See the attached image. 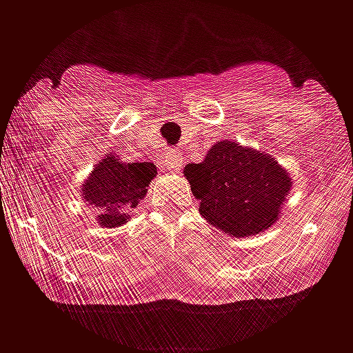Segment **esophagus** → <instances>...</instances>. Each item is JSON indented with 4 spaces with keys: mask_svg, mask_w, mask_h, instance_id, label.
I'll use <instances>...</instances> for the list:
<instances>
[{
    "mask_svg": "<svg viewBox=\"0 0 353 353\" xmlns=\"http://www.w3.org/2000/svg\"><path fill=\"white\" fill-rule=\"evenodd\" d=\"M181 165H183V161H181V157H179L176 152L168 154L167 159H165V167H167L168 170H176Z\"/></svg>",
    "mask_w": 353,
    "mask_h": 353,
    "instance_id": "esophagus-1",
    "label": "esophagus"
}]
</instances>
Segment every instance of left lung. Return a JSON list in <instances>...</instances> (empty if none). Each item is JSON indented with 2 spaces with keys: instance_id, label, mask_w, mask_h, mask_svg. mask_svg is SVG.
<instances>
[{
  "instance_id": "obj_1",
  "label": "left lung",
  "mask_w": 353,
  "mask_h": 353,
  "mask_svg": "<svg viewBox=\"0 0 353 353\" xmlns=\"http://www.w3.org/2000/svg\"><path fill=\"white\" fill-rule=\"evenodd\" d=\"M201 214L232 236L264 232L290 194V176L264 152L232 141L212 145L203 163L185 167Z\"/></svg>"
}]
</instances>
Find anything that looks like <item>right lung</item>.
I'll return each instance as SVG.
<instances>
[{
    "label": "right lung",
    "mask_w": 353,
    "mask_h": 353,
    "mask_svg": "<svg viewBox=\"0 0 353 353\" xmlns=\"http://www.w3.org/2000/svg\"><path fill=\"white\" fill-rule=\"evenodd\" d=\"M154 174L157 168L152 163H123L109 154L83 185V199L99 208L101 224L109 228L125 224L127 210L143 201Z\"/></svg>",
    "instance_id": "right-lung-1"
}]
</instances>
